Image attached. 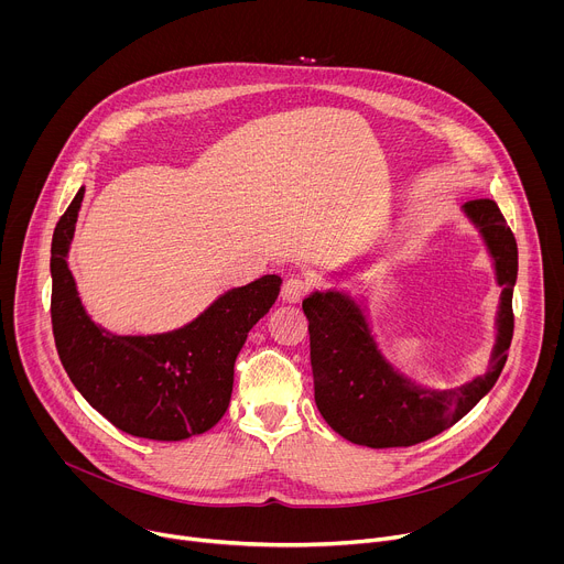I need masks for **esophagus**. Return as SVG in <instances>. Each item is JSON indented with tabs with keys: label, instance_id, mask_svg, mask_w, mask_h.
<instances>
[{
	"label": "esophagus",
	"instance_id": "34e87169",
	"mask_svg": "<svg viewBox=\"0 0 564 564\" xmlns=\"http://www.w3.org/2000/svg\"><path fill=\"white\" fill-rule=\"evenodd\" d=\"M307 290H310V281L305 276H290L283 283L281 296L288 303H296V301H301L307 294Z\"/></svg>",
	"mask_w": 564,
	"mask_h": 564
}]
</instances>
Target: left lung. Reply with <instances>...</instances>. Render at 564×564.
Instances as JSON below:
<instances>
[{"instance_id":"8db88e82","label":"left lung","mask_w":564,"mask_h":564,"mask_svg":"<svg viewBox=\"0 0 564 564\" xmlns=\"http://www.w3.org/2000/svg\"><path fill=\"white\" fill-rule=\"evenodd\" d=\"M479 229L502 285L498 339L489 370L455 390H431L399 375L379 352L361 307L344 292H312L303 299L310 321L314 401L328 426L352 444L370 448L413 446L459 422L498 381L513 337V285L518 246L496 200L464 203Z\"/></svg>"}]
</instances>
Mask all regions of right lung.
Here are the masks:
<instances>
[{"label":"right lung","instance_id":"obj_1","mask_svg":"<svg viewBox=\"0 0 564 564\" xmlns=\"http://www.w3.org/2000/svg\"><path fill=\"white\" fill-rule=\"evenodd\" d=\"M85 187L55 225L51 321L59 361L89 404L116 429L158 442L209 431L227 411L234 361L272 307L281 276L265 274L220 294L192 324L163 335H113L77 296L66 254Z\"/></svg>","mask_w":564,"mask_h":564}]
</instances>
